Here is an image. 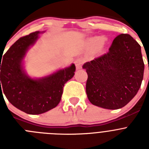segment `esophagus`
<instances>
[{
    "label": "esophagus",
    "instance_id": "34e87169",
    "mask_svg": "<svg viewBox=\"0 0 149 149\" xmlns=\"http://www.w3.org/2000/svg\"><path fill=\"white\" fill-rule=\"evenodd\" d=\"M74 63H75L76 68H77V69H79V68H81V66H82L83 64H84V60L81 58H77L76 59Z\"/></svg>",
    "mask_w": 149,
    "mask_h": 149
}]
</instances>
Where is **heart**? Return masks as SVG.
<instances>
[{"mask_svg": "<svg viewBox=\"0 0 149 149\" xmlns=\"http://www.w3.org/2000/svg\"><path fill=\"white\" fill-rule=\"evenodd\" d=\"M104 39L102 37H97L95 38L92 40V44L94 46H98L99 45H101V43L103 42Z\"/></svg>", "mask_w": 149, "mask_h": 149, "instance_id": "1", "label": "heart"}]
</instances>
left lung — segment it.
<instances>
[{"label": "left lung", "instance_id": "obj_1", "mask_svg": "<svg viewBox=\"0 0 149 149\" xmlns=\"http://www.w3.org/2000/svg\"><path fill=\"white\" fill-rule=\"evenodd\" d=\"M88 78V99L109 110L122 108L136 95L141 86L144 62L141 47L132 36L122 33L113 39L107 53L83 65Z\"/></svg>", "mask_w": 149, "mask_h": 149}]
</instances>
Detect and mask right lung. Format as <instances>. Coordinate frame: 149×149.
Returning <instances> with one entry per match:
<instances>
[{"label":"right lung","mask_w":149,"mask_h":149,"mask_svg":"<svg viewBox=\"0 0 149 149\" xmlns=\"http://www.w3.org/2000/svg\"><path fill=\"white\" fill-rule=\"evenodd\" d=\"M39 33V31H36L18 39L0 63V94L4 93L13 106L32 115L43 113L57 106L61 100L63 86L75 72V65L72 64L38 80L26 75L22 60L29 47L37 40Z\"/></svg>","instance_id":"1"}]
</instances>
